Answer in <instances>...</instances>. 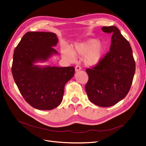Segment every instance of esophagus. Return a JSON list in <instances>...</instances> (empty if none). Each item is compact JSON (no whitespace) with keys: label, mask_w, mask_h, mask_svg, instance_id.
Wrapping results in <instances>:
<instances>
[{"label":"esophagus","mask_w":146,"mask_h":146,"mask_svg":"<svg viewBox=\"0 0 146 146\" xmlns=\"http://www.w3.org/2000/svg\"><path fill=\"white\" fill-rule=\"evenodd\" d=\"M81 70V68H80V66H76V67H75V72H78V71H79V70Z\"/></svg>","instance_id":"obj_1"}]
</instances>
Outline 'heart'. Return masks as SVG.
<instances>
[{"mask_svg":"<svg viewBox=\"0 0 146 146\" xmlns=\"http://www.w3.org/2000/svg\"><path fill=\"white\" fill-rule=\"evenodd\" d=\"M106 44L103 41L96 38H88L75 44L70 49L63 47L62 56L70 62L74 60V56H84V62L87 67H95L99 65L105 57Z\"/></svg>","mask_w":146,"mask_h":146,"instance_id":"1","label":"heart"}]
</instances>
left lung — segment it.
Listing matches in <instances>:
<instances>
[{"mask_svg": "<svg viewBox=\"0 0 146 146\" xmlns=\"http://www.w3.org/2000/svg\"><path fill=\"white\" fill-rule=\"evenodd\" d=\"M106 33H112L110 51L102 62L87 68L88 81L85 91L91 102L100 107L115 105L127 94L135 72L132 48L116 26L103 27Z\"/></svg>", "mask_w": 146, "mask_h": 146, "instance_id": "obj_1", "label": "left lung"}]
</instances>
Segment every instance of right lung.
<instances>
[{
  "mask_svg": "<svg viewBox=\"0 0 146 146\" xmlns=\"http://www.w3.org/2000/svg\"><path fill=\"white\" fill-rule=\"evenodd\" d=\"M52 32H28L15 47L12 66L14 81L28 103L39 110H51L61 104L64 87L74 74V67L39 66L58 53Z\"/></svg>",
  "mask_w": 146,
  "mask_h": 146,
  "instance_id": "right-lung-1",
  "label": "right lung"
}]
</instances>
